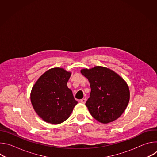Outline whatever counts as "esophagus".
<instances>
[{
    "label": "esophagus",
    "mask_w": 157,
    "mask_h": 157,
    "mask_svg": "<svg viewBox=\"0 0 157 157\" xmlns=\"http://www.w3.org/2000/svg\"><path fill=\"white\" fill-rule=\"evenodd\" d=\"M86 99H84V98L81 100V102L82 103V104H85V103H86Z\"/></svg>",
    "instance_id": "esophagus-1"
}]
</instances>
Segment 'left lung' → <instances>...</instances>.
Masks as SVG:
<instances>
[{
    "mask_svg": "<svg viewBox=\"0 0 157 157\" xmlns=\"http://www.w3.org/2000/svg\"><path fill=\"white\" fill-rule=\"evenodd\" d=\"M81 73L90 83V97L86 105L91 116L103 124L118 119L130 99L129 88L124 79L114 71L102 66L83 69Z\"/></svg>",
    "mask_w": 157,
    "mask_h": 157,
    "instance_id": "left-lung-1",
    "label": "left lung"
}]
</instances>
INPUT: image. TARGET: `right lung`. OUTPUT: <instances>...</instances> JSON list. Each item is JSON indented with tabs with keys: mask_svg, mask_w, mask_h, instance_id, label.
<instances>
[{
	"mask_svg": "<svg viewBox=\"0 0 157 157\" xmlns=\"http://www.w3.org/2000/svg\"><path fill=\"white\" fill-rule=\"evenodd\" d=\"M71 74L61 68H52L43 74L33 86L32 104L36 114L46 122H63L78 104L66 85Z\"/></svg>",
	"mask_w": 157,
	"mask_h": 157,
	"instance_id": "right-lung-1",
	"label": "right lung"
}]
</instances>
